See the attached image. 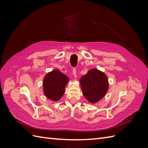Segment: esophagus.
<instances>
[{"instance_id":"34e87169","label":"esophagus","mask_w":148,"mask_h":148,"mask_svg":"<svg viewBox=\"0 0 148 148\" xmlns=\"http://www.w3.org/2000/svg\"><path fill=\"white\" fill-rule=\"evenodd\" d=\"M73 77L75 78H77V71H76L75 69H73Z\"/></svg>"}]
</instances>
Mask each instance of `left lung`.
<instances>
[{"label":"left lung","instance_id":"obj_1","mask_svg":"<svg viewBox=\"0 0 148 148\" xmlns=\"http://www.w3.org/2000/svg\"><path fill=\"white\" fill-rule=\"evenodd\" d=\"M83 95L92 104L99 101L109 89V82L106 75L96 69L89 70L80 78Z\"/></svg>","mask_w":148,"mask_h":148}]
</instances>
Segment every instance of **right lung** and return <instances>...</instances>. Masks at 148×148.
<instances>
[{
  "label": "right lung",
  "instance_id": "add662e5",
  "mask_svg": "<svg viewBox=\"0 0 148 148\" xmlns=\"http://www.w3.org/2000/svg\"><path fill=\"white\" fill-rule=\"evenodd\" d=\"M69 82L67 76L59 70H54L46 75L43 79V92L49 99L57 101L64 95L65 86Z\"/></svg>",
  "mask_w": 148,
  "mask_h": 148
}]
</instances>
